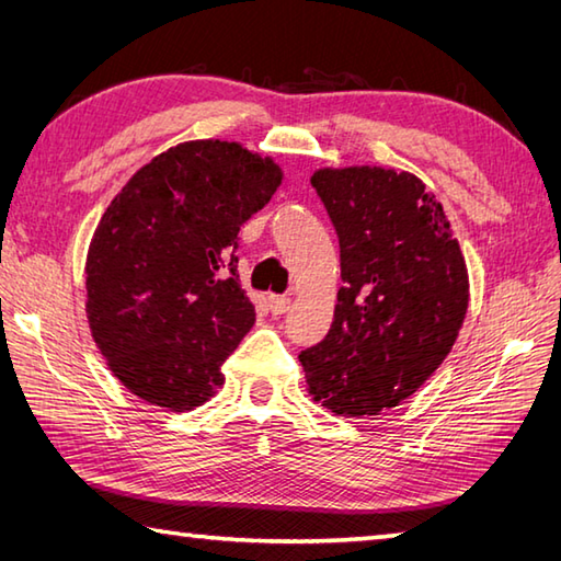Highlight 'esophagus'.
<instances>
[{
  "mask_svg": "<svg viewBox=\"0 0 561 561\" xmlns=\"http://www.w3.org/2000/svg\"><path fill=\"white\" fill-rule=\"evenodd\" d=\"M267 306L272 316H284L291 311V299H287V296H270Z\"/></svg>",
  "mask_w": 561,
  "mask_h": 561,
  "instance_id": "1",
  "label": "esophagus"
}]
</instances>
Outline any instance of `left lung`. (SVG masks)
Instances as JSON below:
<instances>
[{"label": "left lung", "instance_id": "obj_1", "mask_svg": "<svg viewBox=\"0 0 561 561\" xmlns=\"http://www.w3.org/2000/svg\"><path fill=\"white\" fill-rule=\"evenodd\" d=\"M311 185L340 241L328 335L299 354L308 392L342 416L396 408L444 364L468 311L450 224L412 173L323 169Z\"/></svg>", "mask_w": 561, "mask_h": 561}]
</instances>
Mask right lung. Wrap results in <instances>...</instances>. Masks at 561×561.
<instances>
[{"label": "right lung", "instance_id": "obj_1", "mask_svg": "<svg viewBox=\"0 0 561 561\" xmlns=\"http://www.w3.org/2000/svg\"><path fill=\"white\" fill-rule=\"evenodd\" d=\"M282 183L236 141H185L139 169L105 209L87 257L91 335L127 390L173 412L221 388L255 323L236 274L241 226Z\"/></svg>", "mask_w": 561, "mask_h": 561}]
</instances>
